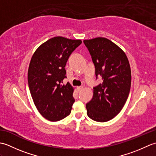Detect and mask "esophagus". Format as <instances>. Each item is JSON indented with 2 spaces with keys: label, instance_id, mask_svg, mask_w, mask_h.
<instances>
[{
  "label": "esophagus",
  "instance_id": "esophagus-1",
  "mask_svg": "<svg viewBox=\"0 0 156 156\" xmlns=\"http://www.w3.org/2000/svg\"><path fill=\"white\" fill-rule=\"evenodd\" d=\"M77 88H78V90L80 91V90H82V88H83V86H80V87H78Z\"/></svg>",
  "mask_w": 156,
  "mask_h": 156
}]
</instances>
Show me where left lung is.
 I'll return each mask as SVG.
<instances>
[{
    "label": "left lung",
    "instance_id": "obj_1",
    "mask_svg": "<svg viewBox=\"0 0 156 156\" xmlns=\"http://www.w3.org/2000/svg\"><path fill=\"white\" fill-rule=\"evenodd\" d=\"M95 66L96 76L102 82L93 88V97L86 105L87 115L98 122H107L124 107L130 92L131 68L125 53L109 39L84 40Z\"/></svg>",
    "mask_w": 156,
    "mask_h": 156
}]
</instances>
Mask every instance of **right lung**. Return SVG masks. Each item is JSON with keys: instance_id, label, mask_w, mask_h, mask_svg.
<instances>
[{"instance_id": "right-lung-1", "label": "right lung", "mask_w": 156, "mask_h": 156, "mask_svg": "<svg viewBox=\"0 0 156 156\" xmlns=\"http://www.w3.org/2000/svg\"><path fill=\"white\" fill-rule=\"evenodd\" d=\"M80 39L54 37L36 49L28 69V84L33 101L43 117L58 121L71 112L74 102V88L68 82L65 66L72 51L81 44Z\"/></svg>"}]
</instances>
